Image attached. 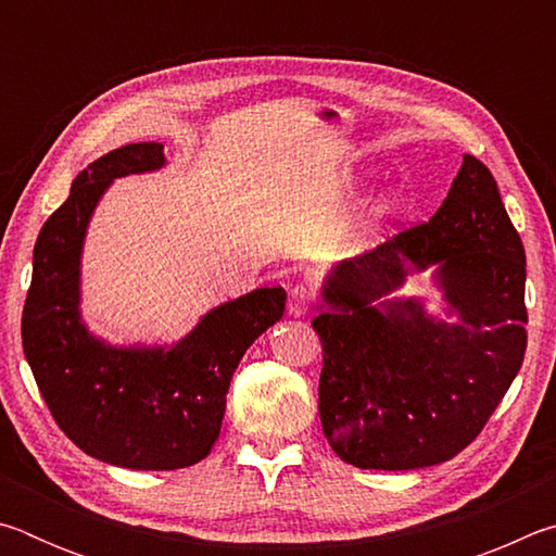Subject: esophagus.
<instances>
[{
    "label": "esophagus",
    "instance_id": "esophagus-1",
    "mask_svg": "<svg viewBox=\"0 0 556 556\" xmlns=\"http://www.w3.org/2000/svg\"><path fill=\"white\" fill-rule=\"evenodd\" d=\"M312 306H314L312 289L304 287V285H296L294 289L289 291V312H291V314L301 316V314H306Z\"/></svg>",
    "mask_w": 556,
    "mask_h": 556
}]
</instances>
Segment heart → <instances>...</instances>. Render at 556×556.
<instances>
[{
	"label": "heart",
	"instance_id": "heart-1",
	"mask_svg": "<svg viewBox=\"0 0 556 556\" xmlns=\"http://www.w3.org/2000/svg\"><path fill=\"white\" fill-rule=\"evenodd\" d=\"M384 213V205H380V208H375V215H382Z\"/></svg>",
	"mask_w": 556,
	"mask_h": 556
}]
</instances>
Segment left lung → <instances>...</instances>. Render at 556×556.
Here are the masks:
<instances>
[{"label": "left lung", "mask_w": 556, "mask_h": 556, "mask_svg": "<svg viewBox=\"0 0 556 556\" xmlns=\"http://www.w3.org/2000/svg\"><path fill=\"white\" fill-rule=\"evenodd\" d=\"M409 261L440 262L460 327L434 323L413 300L388 313L371 306L401 283ZM312 326L324 351L318 414L338 456L357 468L409 470L464 451L527 348L525 248L488 166L466 154L427 223L343 262Z\"/></svg>", "instance_id": "1"}]
</instances>
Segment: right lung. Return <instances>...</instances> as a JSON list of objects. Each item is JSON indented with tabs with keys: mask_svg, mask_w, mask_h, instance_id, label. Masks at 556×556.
<instances>
[{
	"mask_svg": "<svg viewBox=\"0 0 556 556\" xmlns=\"http://www.w3.org/2000/svg\"><path fill=\"white\" fill-rule=\"evenodd\" d=\"M162 144L100 156L43 223L22 314L24 355L55 425L88 456L135 470L203 460L220 434L225 394L240 357L285 314L287 291L255 289L213 308L172 351L112 348L78 314V265L90 213L112 178L162 166Z\"/></svg>",
	"mask_w": 556,
	"mask_h": 556,
	"instance_id": "add662e5",
	"label": "right lung"
}]
</instances>
